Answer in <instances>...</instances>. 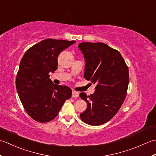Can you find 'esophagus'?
I'll list each match as a JSON object with an SVG mask.
<instances>
[{"mask_svg":"<svg viewBox=\"0 0 156 156\" xmlns=\"http://www.w3.org/2000/svg\"><path fill=\"white\" fill-rule=\"evenodd\" d=\"M79 96V92L73 90V92H72V97L73 98H78Z\"/></svg>","mask_w":156,"mask_h":156,"instance_id":"1","label":"esophagus"}]
</instances>
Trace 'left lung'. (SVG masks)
I'll return each mask as SVG.
<instances>
[{"label": "left lung", "instance_id": "8db88e82", "mask_svg": "<svg viewBox=\"0 0 156 156\" xmlns=\"http://www.w3.org/2000/svg\"><path fill=\"white\" fill-rule=\"evenodd\" d=\"M78 47L85 61L84 77L96 84L93 94H79L87 104L80 118L87 125H102L115 116L125 99L128 66L118 50L102 42H82Z\"/></svg>", "mask_w": 156, "mask_h": 156}]
</instances>
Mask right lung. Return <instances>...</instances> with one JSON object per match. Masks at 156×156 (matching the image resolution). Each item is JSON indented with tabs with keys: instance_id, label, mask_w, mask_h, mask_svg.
<instances>
[{
	"instance_id": "right-lung-1",
	"label": "right lung",
	"mask_w": 156,
	"mask_h": 156,
	"mask_svg": "<svg viewBox=\"0 0 156 156\" xmlns=\"http://www.w3.org/2000/svg\"><path fill=\"white\" fill-rule=\"evenodd\" d=\"M75 42L44 40L28 49L21 60L16 88L25 111L37 122L53 120L65 101L71 97V89L54 84L49 73L57 69L60 52Z\"/></svg>"
}]
</instances>
